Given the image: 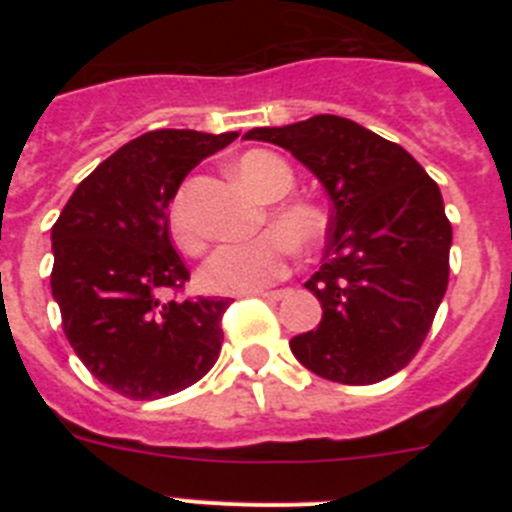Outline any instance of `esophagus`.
Returning <instances> with one entry per match:
<instances>
[{"label": "esophagus", "mask_w": 512, "mask_h": 512, "mask_svg": "<svg viewBox=\"0 0 512 512\" xmlns=\"http://www.w3.org/2000/svg\"><path fill=\"white\" fill-rule=\"evenodd\" d=\"M248 295H251V292H248ZM253 295H259V297H264V300H271V302H277V300H282L284 295H287V289H271V292H253Z\"/></svg>", "instance_id": "esophagus-1"}]
</instances>
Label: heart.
<instances>
[{"instance_id":"b5f03b06","label":"heart","mask_w":512,"mask_h":512,"mask_svg":"<svg viewBox=\"0 0 512 512\" xmlns=\"http://www.w3.org/2000/svg\"><path fill=\"white\" fill-rule=\"evenodd\" d=\"M233 169L235 176L266 202L282 200L295 184L289 166L269 151L243 153ZM269 220L277 230H266L251 241L225 243L212 251V256L202 266V284L210 292H223V295L259 292L266 284L287 274L289 259H292L289 240L295 246H310L318 241L325 228L323 212L307 202H287V205L274 207ZM171 230L187 251H197L202 246L182 197L171 207Z\"/></svg>"}]
</instances>
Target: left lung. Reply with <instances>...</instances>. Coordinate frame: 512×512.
<instances>
[{
	"instance_id": "left-lung-1",
	"label": "left lung",
	"mask_w": 512,
	"mask_h": 512,
	"mask_svg": "<svg viewBox=\"0 0 512 512\" xmlns=\"http://www.w3.org/2000/svg\"><path fill=\"white\" fill-rule=\"evenodd\" d=\"M243 138L292 153L333 205L323 264L305 282L323 318L289 341L292 354L330 382L397 374L418 354L449 284L451 223L438 184L405 148L338 115Z\"/></svg>"
}]
</instances>
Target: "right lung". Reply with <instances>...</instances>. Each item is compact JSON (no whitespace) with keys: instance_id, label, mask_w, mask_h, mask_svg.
I'll use <instances>...</instances> for the list:
<instances>
[{"instance_id":"obj_1","label":"right lung","mask_w":512,"mask_h":512,"mask_svg":"<svg viewBox=\"0 0 512 512\" xmlns=\"http://www.w3.org/2000/svg\"><path fill=\"white\" fill-rule=\"evenodd\" d=\"M238 133L151 130L76 187L51 230V292L63 333L89 372L117 395L158 400L200 382L220 356L230 300L176 302L189 279L169 238L184 176Z\"/></svg>"}]
</instances>
